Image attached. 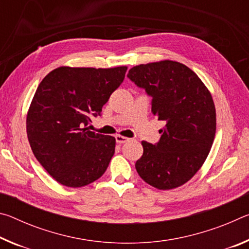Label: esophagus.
Returning <instances> with one entry per match:
<instances>
[{
  "label": "esophagus",
  "mask_w": 249,
  "mask_h": 249,
  "mask_svg": "<svg viewBox=\"0 0 249 249\" xmlns=\"http://www.w3.org/2000/svg\"><path fill=\"white\" fill-rule=\"evenodd\" d=\"M115 140L117 144H125V142H129V138L128 137H125V136H122V135H116L115 136Z\"/></svg>",
  "instance_id": "34e87169"
}]
</instances>
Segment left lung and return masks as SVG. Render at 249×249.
<instances>
[{
  "mask_svg": "<svg viewBox=\"0 0 249 249\" xmlns=\"http://www.w3.org/2000/svg\"><path fill=\"white\" fill-rule=\"evenodd\" d=\"M127 77L153 98L151 113L166 123L157 144L142 142L144 153L135 163L138 175L159 190L178 188L199 171L212 147V95L196 72L172 60L135 66Z\"/></svg>",
  "mask_w": 249,
  "mask_h": 249,
  "instance_id": "1",
  "label": "left lung"
}]
</instances>
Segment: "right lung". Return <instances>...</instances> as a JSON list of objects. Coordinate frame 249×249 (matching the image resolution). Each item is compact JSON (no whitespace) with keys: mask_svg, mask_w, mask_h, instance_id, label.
<instances>
[{"mask_svg":"<svg viewBox=\"0 0 249 249\" xmlns=\"http://www.w3.org/2000/svg\"><path fill=\"white\" fill-rule=\"evenodd\" d=\"M127 67L62 66L41 80L29 105L26 132L33 154L62 185L84 187L98 180L115 153V138L91 132L90 116L124 81Z\"/></svg>","mask_w":249,"mask_h":249,"instance_id":"obj_1","label":"right lung"}]
</instances>
